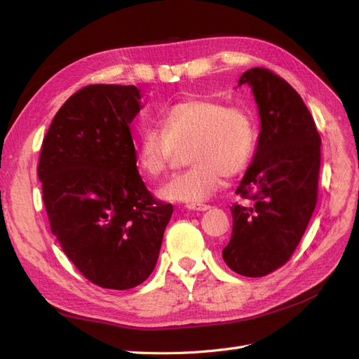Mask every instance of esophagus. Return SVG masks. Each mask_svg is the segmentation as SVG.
Returning a JSON list of instances; mask_svg holds the SVG:
<instances>
[{
    "label": "esophagus",
    "mask_w": 359,
    "mask_h": 359,
    "mask_svg": "<svg viewBox=\"0 0 359 359\" xmlns=\"http://www.w3.org/2000/svg\"><path fill=\"white\" fill-rule=\"evenodd\" d=\"M187 210H191V211H206L210 210V205H203V203H189L186 205Z\"/></svg>",
    "instance_id": "1"
}]
</instances>
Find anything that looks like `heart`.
Wrapping results in <instances>:
<instances>
[{
	"instance_id": "heart-1",
	"label": "heart",
	"mask_w": 359,
	"mask_h": 359,
	"mask_svg": "<svg viewBox=\"0 0 359 359\" xmlns=\"http://www.w3.org/2000/svg\"><path fill=\"white\" fill-rule=\"evenodd\" d=\"M157 128H144L136 144L137 169L149 178L166 172L177 151L190 169L158 189V198L178 203H202L222 186V175L235 177L253 160L257 126L243 107H229L194 97L172 104L158 115Z\"/></svg>"
}]
</instances>
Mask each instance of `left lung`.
Returning <instances> with one entry per match:
<instances>
[{
  "instance_id": "left-lung-1",
  "label": "left lung",
  "mask_w": 359,
  "mask_h": 359,
  "mask_svg": "<svg viewBox=\"0 0 359 359\" xmlns=\"http://www.w3.org/2000/svg\"><path fill=\"white\" fill-rule=\"evenodd\" d=\"M252 88L260 118L255 156L236 189L252 205L231 206L226 265L264 277L295 252L318 202L320 136L299 94L266 69H250L238 86Z\"/></svg>"
}]
</instances>
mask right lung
I'll return each mask as SVG.
<instances>
[{
	"label": "right lung",
	"mask_w": 359,
	"mask_h": 359,
	"mask_svg": "<svg viewBox=\"0 0 359 359\" xmlns=\"http://www.w3.org/2000/svg\"><path fill=\"white\" fill-rule=\"evenodd\" d=\"M142 107L135 85H88L61 106L41 145L37 173L52 233L104 289L144 283L173 212L136 166L130 124Z\"/></svg>",
	"instance_id": "obj_1"
}]
</instances>
